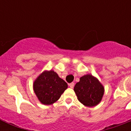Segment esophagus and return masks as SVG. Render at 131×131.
<instances>
[{
    "label": "esophagus",
    "mask_w": 131,
    "mask_h": 131,
    "mask_svg": "<svg viewBox=\"0 0 131 131\" xmlns=\"http://www.w3.org/2000/svg\"><path fill=\"white\" fill-rule=\"evenodd\" d=\"M74 85H75V84H74V83H69V87L71 88V89H73V88L74 87Z\"/></svg>",
    "instance_id": "obj_1"
}]
</instances>
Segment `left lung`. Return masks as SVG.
Instances as JSON below:
<instances>
[{"label": "left lung", "mask_w": 131, "mask_h": 131, "mask_svg": "<svg viewBox=\"0 0 131 131\" xmlns=\"http://www.w3.org/2000/svg\"><path fill=\"white\" fill-rule=\"evenodd\" d=\"M74 91L80 102L85 106L93 107L102 99L104 88L98 79L87 74L80 78L74 86Z\"/></svg>", "instance_id": "1"}]
</instances>
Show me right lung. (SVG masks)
<instances>
[{"label": "right lung", "instance_id": "add662e5", "mask_svg": "<svg viewBox=\"0 0 131 131\" xmlns=\"http://www.w3.org/2000/svg\"><path fill=\"white\" fill-rule=\"evenodd\" d=\"M67 89L68 84L53 70L43 71L33 83L36 96L45 105L56 102Z\"/></svg>", "mask_w": 131, "mask_h": 131}]
</instances>
